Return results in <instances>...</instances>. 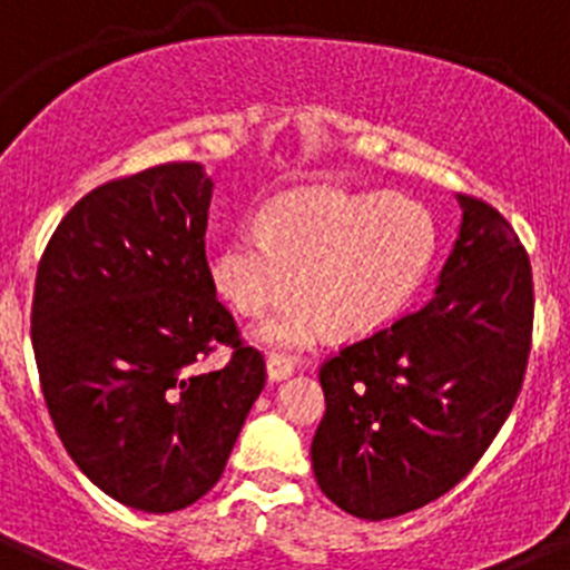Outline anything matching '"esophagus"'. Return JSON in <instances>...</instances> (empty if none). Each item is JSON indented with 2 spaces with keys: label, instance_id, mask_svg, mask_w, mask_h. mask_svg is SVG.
Instances as JSON below:
<instances>
[{
  "label": "esophagus",
  "instance_id": "esophagus-1",
  "mask_svg": "<svg viewBox=\"0 0 570 570\" xmlns=\"http://www.w3.org/2000/svg\"><path fill=\"white\" fill-rule=\"evenodd\" d=\"M265 365H268V380L271 382L285 380V376L294 374V367H296L294 360H291V356H285V354H271Z\"/></svg>",
  "mask_w": 570,
  "mask_h": 570
}]
</instances>
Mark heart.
Instances as JSON below:
<instances>
[{
  "mask_svg": "<svg viewBox=\"0 0 570 570\" xmlns=\"http://www.w3.org/2000/svg\"><path fill=\"white\" fill-rule=\"evenodd\" d=\"M436 254V223L414 199L308 188L276 196L259 230L239 228L210 254L216 291L242 314L282 296L254 336L308 347L328 328L365 336L394 322L422 288Z\"/></svg>",
  "mask_w": 570,
  "mask_h": 570,
  "instance_id": "heart-1",
  "label": "heart"
}]
</instances>
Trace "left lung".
I'll return each instance as SVG.
<instances>
[{
  "instance_id": "1",
  "label": "left lung",
  "mask_w": 570,
  "mask_h": 570,
  "mask_svg": "<svg viewBox=\"0 0 570 570\" xmlns=\"http://www.w3.org/2000/svg\"><path fill=\"white\" fill-rule=\"evenodd\" d=\"M462 225L420 311L322 362L311 442L322 493L360 520L440 500L485 454L531 354V262L505 216L460 194Z\"/></svg>"
}]
</instances>
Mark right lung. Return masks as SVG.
<instances>
[{
  "label": "right lung",
  "mask_w": 570,
  "mask_h": 570,
  "mask_svg": "<svg viewBox=\"0 0 570 570\" xmlns=\"http://www.w3.org/2000/svg\"><path fill=\"white\" fill-rule=\"evenodd\" d=\"M210 194L199 163L105 183L39 259L30 340L50 420L94 485L145 513L183 511L219 482L265 387V360L216 299ZM216 344L232 360L203 375Z\"/></svg>",
  "instance_id": "right-lung-1"
}]
</instances>
